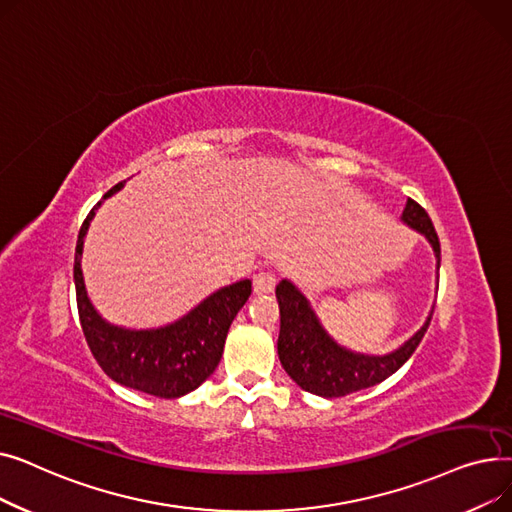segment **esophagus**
<instances>
[{"label": "esophagus", "mask_w": 512, "mask_h": 512, "mask_svg": "<svg viewBox=\"0 0 512 512\" xmlns=\"http://www.w3.org/2000/svg\"><path fill=\"white\" fill-rule=\"evenodd\" d=\"M276 288V274L274 272H259L253 278V290L257 294H265V292H274Z\"/></svg>", "instance_id": "obj_1"}]
</instances>
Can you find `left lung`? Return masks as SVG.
<instances>
[{
  "mask_svg": "<svg viewBox=\"0 0 512 512\" xmlns=\"http://www.w3.org/2000/svg\"><path fill=\"white\" fill-rule=\"evenodd\" d=\"M402 222L429 240L440 270V240L427 211L417 201L409 199L405 211H402ZM276 299L280 305V363L305 392L324 398L353 394L390 378L415 353L434 313H429L423 328L402 344L398 351L384 357H369L338 346L321 328L309 301L292 282L282 280L276 286Z\"/></svg>",
  "mask_w": 512,
  "mask_h": 512,
  "instance_id": "1",
  "label": "left lung"
}]
</instances>
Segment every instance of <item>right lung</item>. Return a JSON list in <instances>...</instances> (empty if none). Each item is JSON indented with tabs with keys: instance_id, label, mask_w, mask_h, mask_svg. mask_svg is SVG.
<instances>
[{
	"instance_id": "1",
	"label": "right lung",
	"mask_w": 512,
	"mask_h": 512,
	"mask_svg": "<svg viewBox=\"0 0 512 512\" xmlns=\"http://www.w3.org/2000/svg\"><path fill=\"white\" fill-rule=\"evenodd\" d=\"M124 186L118 182L103 195L110 197ZM91 209L80 226L74 253V286L80 326L99 367L126 388L157 398H178L199 388L218 367L232 319L251 297V280H240L213 292L191 313L157 330H126L107 324L87 297L80 257Z\"/></svg>"
}]
</instances>
